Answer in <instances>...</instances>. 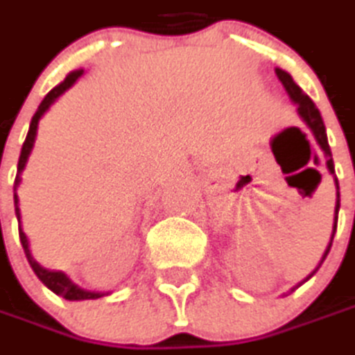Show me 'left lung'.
<instances>
[{
  "label": "left lung",
  "mask_w": 355,
  "mask_h": 355,
  "mask_svg": "<svg viewBox=\"0 0 355 355\" xmlns=\"http://www.w3.org/2000/svg\"><path fill=\"white\" fill-rule=\"evenodd\" d=\"M275 72H277V76H279V80L283 83V87L287 90V94H289V98H291L293 103L297 105V113L299 116L303 119V123L311 129V133H313V137H315L317 145L321 147V151L325 153V165H327V169H329V173H334V180H336V190H338V200H336V216H334V232H331V241L327 244V248H325V252H323V257H321V261H319V265L317 268L321 266V263L325 261V257H327V252H329V248H331V242H334V234H336V226H338V212H340V184H338V178H336V169H334V159H331V149H329V143H327V133H325V125H323V119H321V113L317 111L315 103L301 90V87L293 80V76L289 72H285V70H281V68H275ZM317 268L305 279V281H309L313 275L317 272ZM303 281V283H305ZM301 285V283H299ZM297 285V287H299ZM297 287H293L291 291H295Z\"/></svg>",
  "instance_id": "obj_1"
}]
</instances>
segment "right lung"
<instances>
[{"label":"right lung","instance_id":"1","mask_svg":"<svg viewBox=\"0 0 355 355\" xmlns=\"http://www.w3.org/2000/svg\"><path fill=\"white\" fill-rule=\"evenodd\" d=\"M83 72L85 70H74V72H70L66 78H64L62 83L58 85V87H54V89L50 90L46 96H44V101L40 103L38 111L36 114L32 116V123H30V131H28V135H26V141H24V145H21V153H19V162H17V175H15V184H13V204H15V216H17V224H19V241H21V246H24V252H26V259H28V263L32 266V270L36 272V277H38L40 281L50 289V291H54L56 295H60L64 299H68V301H85V299H98V297H103L105 293H92L87 291V289H80L78 285H74L66 275H64L62 270H50V268H44V266L40 265L38 261L32 257V250H30V242H28V236H26V232L21 230V216H19V198H17V186H19V182H21V171H24V167L28 164V157H30V153H32V147H34V143H36V133H38V123L40 119H42V114L46 113L50 107H52V103L62 94L64 90H68L80 76H83Z\"/></svg>","mask_w":355,"mask_h":355}]
</instances>
